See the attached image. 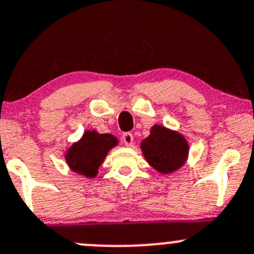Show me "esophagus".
<instances>
[{
    "label": "esophagus",
    "mask_w": 254,
    "mask_h": 254,
    "mask_svg": "<svg viewBox=\"0 0 254 254\" xmlns=\"http://www.w3.org/2000/svg\"><path fill=\"white\" fill-rule=\"evenodd\" d=\"M123 142L127 146L132 145V142H134V136H132L131 132H124L123 134Z\"/></svg>",
    "instance_id": "obj_1"
}]
</instances>
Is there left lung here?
Instances as JSON below:
<instances>
[{"label":"left lung","mask_w":254,"mask_h":254,"mask_svg":"<svg viewBox=\"0 0 254 254\" xmlns=\"http://www.w3.org/2000/svg\"><path fill=\"white\" fill-rule=\"evenodd\" d=\"M146 161L159 173L168 174L179 169L188 158L185 137L161 125H154L151 134L141 143Z\"/></svg>","instance_id":"8db88e82"}]
</instances>
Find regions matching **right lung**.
Segmentation results:
<instances>
[{"mask_svg":"<svg viewBox=\"0 0 254 254\" xmlns=\"http://www.w3.org/2000/svg\"><path fill=\"white\" fill-rule=\"evenodd\" d=\"M117 143L118 140L111 134H98L95 130L86 131L79 142L68 149L65 154L66 163L75 173L93 178L109 149Z\"/></svg>","mask_w":254,"mask_h":254,"instance_id":"right-lung-1","label":"right lung"}]
</instances>
